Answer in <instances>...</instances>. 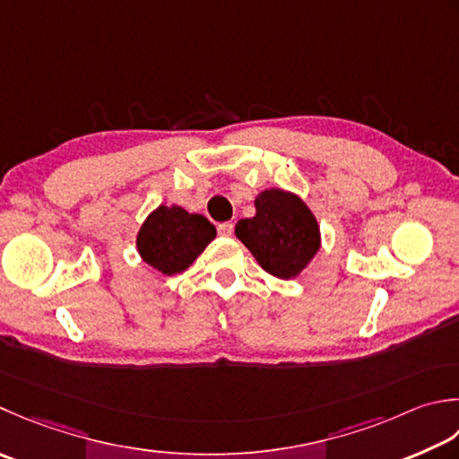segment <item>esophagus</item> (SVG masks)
<instances>
[{
    "label": "esophagus",
    "instance_id": "34e87169",
    "mask_svg": "<svg viewBox=\"0 0 459 459\" xmlns=\"http://www.w3.org/2000/svg\"><path fill=\"white\" fill-rule=\"evenodd\" d=\"M232 229H235V224H232V222H221L219 227H217L221 237H230L232 235Z\"/></svg>",
    "mask_w": 459,
    "mask_h": 459
}]
</instances>
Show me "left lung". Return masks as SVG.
<instances>
[{"label":"left lung","mask_w":459,"mask_h":459,"mask_svg":"<svg viewBox=\"0 0 459 459\" xmlns=\"http://www.w3.org/2000/svg\"><path fill=\"white\" fill-rule=\"evenodd\" d=\"M256 214L240 219L237 238L268 274L282 281L296 278L320 248V227L300 196L266 188L255 199Z\"/></svg>","instance_id":"left-lung-1"}]
</instances>
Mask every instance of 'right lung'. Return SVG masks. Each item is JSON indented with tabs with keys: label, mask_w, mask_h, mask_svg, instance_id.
Listing matches in <instances>:
<instances>
[{
	"label": "right lung",
	"mask_w": 459,
	"mask_h": 459,
	"mask_svg": "<svg viewBox=\"0 0 459 459\" xmlns=\"http://www.w3.org/2000/svg\"><path fill=\"white\" fill-rule=\"evenodd\" d=\"M214 237L217 229L203 214L160 204L141 224L137 248L149 266L170 276L186 271Z\"/></svg>",
	"instance_id": "obj_1"
}]
</instances>
